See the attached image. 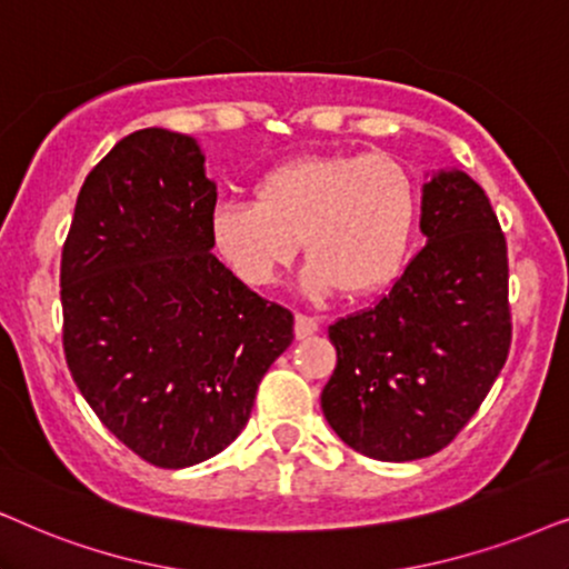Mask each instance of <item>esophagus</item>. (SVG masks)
<instances>
[{
  "label": "esophagus",
  "instance_id": "34e87169",
  "mask_svg": "<svg viewBox=\"0 0 569 569\" xmlns=\"http://www.w3.org/2000/svg\"><path fill=\"white\" fill-rule=\"evenodd\" d=\"M320 330V322L315 318H309V315H297V326H293V333L297 338H309L315 336Z\"/></svg>",
  "mask_w": 569,
  "mask_h": 569
}]
</instances>
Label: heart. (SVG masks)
Segmentation results:
<instances>
[{"label": "heart", "mask_w": 569, "mask_h": 569, "mask_svg": "<svg viewBox=\"0 0 569 569\" xmlns=\"http://www.w3.org/2000/svg\"><path fill=\"white\" fill-rule=\"evenodd\" d=\"M417 218V189L386 154H305L270 168L254 201H220L218 254L249 286H270L305 247V283L365 297L397 278Z\"/></svg>", "instance_id": "obj_1"}]
</instances>
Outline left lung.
<instances>
[{
  "instance_id": "8db88e82",
  "label": "left lung",
  "mask_w": 569,
  "mask_h": 569,
  "mask_svg": "<svg viewBox=\"0 0 569 569\" xmlns=\"http://www.w3.org/2000/svg\"><path fill=\"white\" fill-rule=\"evenodd\" d=\"M422 247L393 289L328 328L338 362L322 388L336 436L380 462L441 451L467 426L512 343L507 241L462 170L422 186Z\"/></svg>"
}]
</instances>
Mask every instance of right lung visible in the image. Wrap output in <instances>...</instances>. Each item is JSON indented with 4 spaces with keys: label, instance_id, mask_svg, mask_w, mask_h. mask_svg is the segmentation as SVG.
<instances>
[{
    "label": "right lung",
    "instance_id": "add662e5",
    "mask_svg": "<svg viewBox=\"0 0 569 569\" xmlns=\"http://www.w3.org/2000/svg\"><path fill=\"white\" fill-rule=\"evenodd\" d=\"M214 201L197 139L143 128L86 176L62 247L70 376L107 430L164 470L220 455L293 341L289 309L212 254Z\"/></svg>",
    "mask_w": 569,
    "mask_h": 569
}]
</instances>
